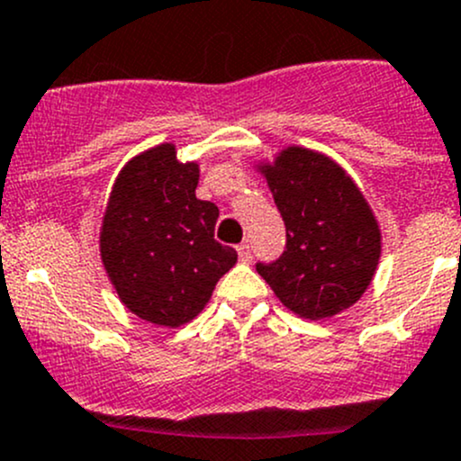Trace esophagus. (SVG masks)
Here are the masks:
<instances>
[{
  "label": "esophagus",
  "mask_w": 461,
  "mask_h": 461,
  "mask_svg": "<svg viewBox=\"0 0 461 461\" xmlns=\"http://www.w3.org/2000/svg\"><path fill=\"white\" fill-rule=\"evenodd\" d=\"M236 249H239V257H240V260H243V263H248V260L252 258V248H249L248 240H245V243H240Z\"/></svg>",
  "instance_id": "1"
}]
</instances>
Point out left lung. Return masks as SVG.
Returning <instances> with one entry per match:
<instances>
[{"label":"left lung","mask_w":461,"mask_h":461,"mask_svg":"<svg viewBox=\"0 0 461 461\" xmlns=\"http://www.w3.org/2000/svg\"><path fill=\"white\" fill-rule=\"evenodd\" d=\"M254 169L285 221L283 257L257 265L276 299L310 321L355 305L381 258L379 222L364 192L337 160L299 144L254 162Z\"/></svg>","instance_id":"8db88e82"}]
</instances>
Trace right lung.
<instances>
[{
    "label": "right lung",
    "instance_id": "1",
    "mask_svg": "<svg viewBox=\"0 0 461 461\" xmlns=\"http://www.w3.org/2000/svg\"><path fill=\"white\" fill-rule=\"evenodd\" d=\"M198 178L196 160L156 144L120 169L102 213L100 258L120 303L162 328L196 319L239 258L213 239L218 207L196 198Z\"/></svg>",
    "mask_w": 461,
    "mask_h": 461
}]
</instances>
